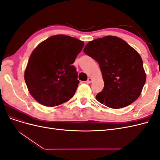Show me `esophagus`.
I'll use <instances>...</instances> for the list:
<instances>
[{
    "label": "esophagus",
    "mask_w": 160,
    "mask_h": 160,
    "mask_svg": "<svg viewBox=\"0 0 160 160\" xmlns=\"http://www.w3.org/2000/svg\"><path fill=\"white\" fill-rule=\"evenodd\" d=\"M86 83H92V79L91 78H88V79L87 80V81H86Z\"/></svg>",
    "instance_id": "esophagus-1"
}]
</instances>
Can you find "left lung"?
<instances>
[{"mask_svg":"<svg viewBox=\"0 0 160 160\" xmlns=\"http://www.w3.org/2000/svg\"><path fill=\"white\" fill-rule=\"evenodd\" d=\"M98 62L104 81L96 95L101 103L113 109L132 104L142 93L146 75L139 53L122 38L106 36L89 41L83 49Z\"/></svg>","mask_w":160,"mask_h":160,"instance_id":"1","label":"left lung"}]
</instances>
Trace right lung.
<instances>
[{
	"label": "right lung",
	"instance_id": "obj_1",
	"mask_svg": "<svg viewBox=\"0 0 160 160\" xmlns=\"http://www.w3.org/2000/svg\"><path fill=\"white\" fill-rule=\"evenodd\" d=\"M84 42L64 35L52 36L32 52L25 72L28 91L37 102L54 107L72 98L78 87L73 63Z\"/></svg>",
	"mask_w": 160,
	"mask_h": 160
}]
</instances>
